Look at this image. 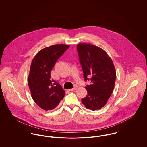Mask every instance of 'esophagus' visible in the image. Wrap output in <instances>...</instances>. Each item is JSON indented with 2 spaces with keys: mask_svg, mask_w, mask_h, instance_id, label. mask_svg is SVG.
Listing matches in <instances>:
<instances>
[{
  "mask_svg": "<svg viewBox=\"0 0 147 147\" xmlns=\"http://www.w3.org/2000/svg\"><path fill=\"white\" fill-rule=\"evenodd\" d=\"M77 88H78V86H77V85H75L74 86V87L73 88V89H69V91H73V90H76Z\"/></svg>",
  "mask_w": 147,
  "mask_h": 147,
  "instance_id": "34e87169",
  "label": "esophagus"
}]
</instances>
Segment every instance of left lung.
Returning <instances> with one entry per match:
<instances>
[{"label": "left lung", "mask_w": 147, "mask_h": 147, "mask_svg": "<svg viewBox=\"0 0 147 147\" xmlns=\"http://www.w3.org/2000/svg\"><path fill=\"white\" fill-rule=\"evenodd\" d=\"M84 80H90L85 88L88 92L82 102L87 109L95 111L104 107L113 92L116 72L111 58L104 49L91 44L77 45Z\"/></svg>", "instance_id": "8db88e82"}]
</instances>
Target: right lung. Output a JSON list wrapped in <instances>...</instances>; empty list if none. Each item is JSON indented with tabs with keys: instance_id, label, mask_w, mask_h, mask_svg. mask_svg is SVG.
Wrapping results in <instances>:
<instances>
[{
	"instance_id": "1",
	"label": "right lung",
	"mask_w": 147,
	"mask_h": 147,
	"mask_svg": "<svg viewBox=\"0 0 147 147\" xmlns=\"http://www.w3.org/2000/svg\"><path fill=\"white\" fill-rule=\"evenodd\" d=\"M69 47L58 44L40 50L33 58L28 78L31 95L35 103L44 110L56 107L65 91L61 85L51 79V71L58 59Z\"/></svg>"
}]
</instances>
